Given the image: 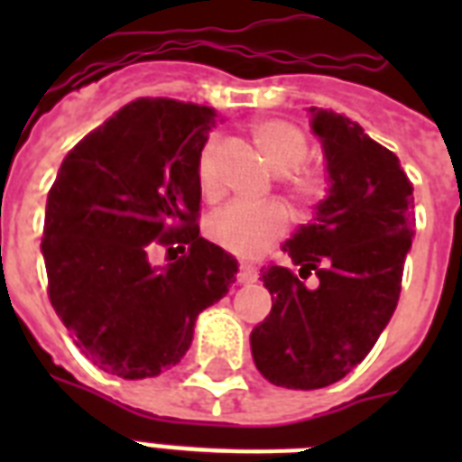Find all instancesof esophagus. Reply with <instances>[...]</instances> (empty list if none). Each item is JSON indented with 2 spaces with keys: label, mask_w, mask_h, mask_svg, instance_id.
<instances>
[{
  "label": "esophagus",
  "mask_w": 462,
  "mask_h": 462,
  "mask_svg": "<svg viewBox=\"0 0 462 462\" xmlns=\"http://www.w3.org/2000/svg\"><path fill=\"white\" fill-rule=\"evenodd\" d=\"M259 273H256V268L249 266V263H239V273H237V282L242 285H249V282H256Z\"/></svg>",
  "instance_id": "esophagus-1"
}]
</instances>
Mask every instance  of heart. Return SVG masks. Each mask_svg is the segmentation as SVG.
I'll list each match as a JSON object with an SVG mask.
<instances>
[{
    "label": "heart",
    "instance_id": "b5f03b06",
    "mask_svg": "<svg viewBox=\"0 0 462 462\" xmlns=\"http://www.w3.org/2000/svg\"><path fill=\"white\" fill-rule=\"evenodd\" d=\"M254 143L263 155L266 165L281 174L288 201L300 210H307L326 194V174L319 167L304 165L309 155V139L302 126L290 119H261L252 126ZM199 187L206 196L216 191L213 177V143L201 151L199 158ZM288 230V213L278 203H242L232 201L206 220V235L225 252L237 256H254L281 239Z\"/></svg>",
    "mask_w": 462,
    "mask_h": 462
}]
</instances>
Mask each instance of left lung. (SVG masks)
<instances>
[{"mask_svg": "<svg viewBox=\"0 0 462 462\" xmlns=\"http://www.w3.org/2000/svg\"><path fill=\"white\" fill-rule=\"evenodd\" d=\"M321 139L328 194L282 245L300 273L261 268L273 297L252 330L254 365L275 386L336 383L369 355L401 297L412 246V184L401 160L333 110L309 107ZM314 273V286L303 282Z\"/></svg>", "mask_w": 462, "mask_h": 462, "instance_id": "left-lung-1", "label": "left lung"}]
</instances>
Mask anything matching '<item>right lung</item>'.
Wrapping results in <instances>:
<instances>
[{
    "instance_id": "obj_1",
    "label": "right lung",
    "mask_w": 462,
    "mask_h": 462,
    "mask_svg": "<svg viewBox=\"0 0 462 462\" xmlns=\"http://www.w3.org/2000/svg\"><path fill=\"white\" fill-rule=\"evenodd\" d=\"M216 110L139 97L83 136L47 194V295L76 347L103 372L172 369L196 316L227 295L237 259L199 237V158ZM155 244L182 256L150 266Z\"/></svg>"
}]
</instances>
